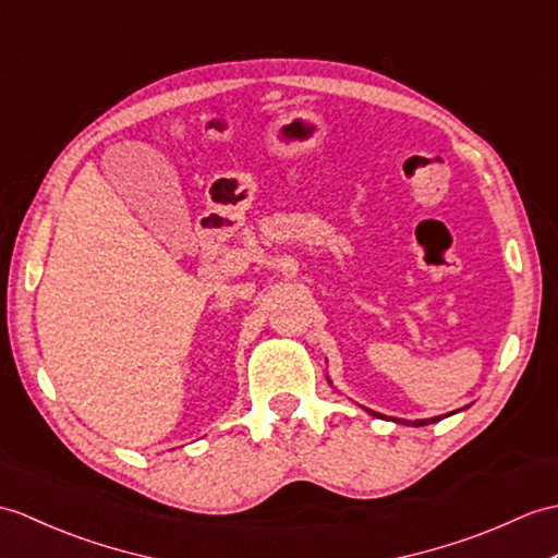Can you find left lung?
<instances>
[{"instance_id":"1","label":"left lung","mask_w":558,"mask_h":558,"mask_svg":"<svg viewBox=\"0 0 558 558\" xmlns=\"http://www.w3.org/2000/svg\"><path fill=\"white\" fill-rule=\"evenodd\" d=\"M368 413H373V416H380L383 418V413H375V411H368ZM439 418H442V416H437V418H430V421H413V425H427V423H437ZM392 421H397V418H392ZM404 423H411V421H404Z\"/></svg>"}]
</instances>
